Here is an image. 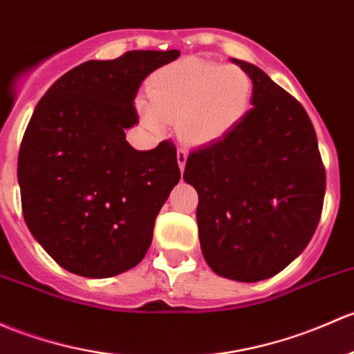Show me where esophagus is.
<instances>
[{
  "mask_svg": "<svg viewBox=\"0 0 354 354\" xmlns=\"http://www.w3.org/2000/svg\"><path fill=\"white\" fill-rule=\"evenodd\" d=\"M176 158H178V165H180V169H185V165H187V159H188V151L187 149L180 147L176 152Z\"/></svg>",
  "mask_w": 354,
  "mask_h": 354,
  "instance_id": "34e87169",
  "label": "esophagus"
}]
</instances>
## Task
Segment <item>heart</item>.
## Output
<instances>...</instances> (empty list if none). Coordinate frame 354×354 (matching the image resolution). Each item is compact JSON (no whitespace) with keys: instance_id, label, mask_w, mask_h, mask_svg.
Masks as SVG:
<instances>
[{"instance_id":"b5f03b06","label":"heart","mask_w":354,"mask_h":354,"mask_svg":"<svg viewBox=\"0 0 354 354\" xmlns=\"http://www.w3.org/2000/svg\"><path fill=\"white\" fill-rule=\"evenodd\" d=\"M151 105H142L147 127L178 120L187 142L208 144L224 137L248 113L252 96L249 74L237 66L189 57L165 66L151 80Z\"/></svg>"}]
</instances>
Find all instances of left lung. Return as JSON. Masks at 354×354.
Segmentation results:
<instances>
[{"instance_id": "obj_1", "label": "left lung", "mask_w": 354, "mask_h": 354, "mask_svg": "<svg viewBox=\"0 0 354 354\" xmlns=\"http://www.w3.org/2000/svg\"><path fill=\"white\" fill-rule=\"evenodd\" d=\"M252 109L230 132L195 149L185 181L198 193L203 258L236 281L266 280L307 248L317 229L326 169L307 111L254 64Z\"/></svg>"}]
</instances>
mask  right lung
Here are the masks:
<instances>
[{"mask_svg":"<svg viewBox=\"0 0 354 354\" xmlns=\"http://www.w3.org/2000/svg\"><path fill=\"white\" fill-rule=\"evenodd\" d=\"M178 57L176 49L130 50L83 62L33 110L18 152L21 210L32 236L71 273L110 278L146 256L181 173L171 140L136 151L124 130L139 122L140 83Z\"/></svg>","mask_w":354,"mask_h":354,"instance_id":"obj_1","label":"right lung"}]
</instances>
